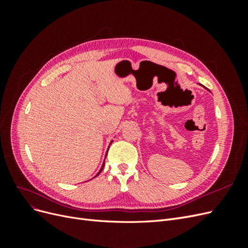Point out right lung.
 <instances>
[{
	"label": "right lung",
	"instance_id": "add662e5",
	"mask_svg": "<svg viewBox=\"0 0 248 248\" xmlns=\"http://www.w3.org/2000/svg\"><path fill=\"white\" fill-rule=\"evenodd\" d=\"M106 157H107V156H106ZM103 167H104V162H103V164H102V168H101V169H100V170H99V172H98V174H97V175H96V176H98V175H99V174H100V171H101V170H102V169H103Z\"/></svg>",
	"mask_w": 248,
	"mask_h": 248
}]
</instances>
